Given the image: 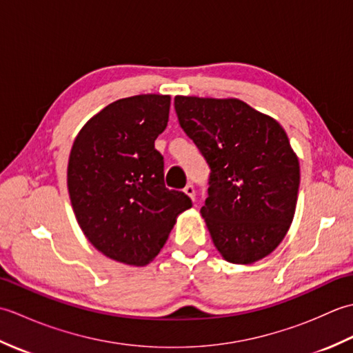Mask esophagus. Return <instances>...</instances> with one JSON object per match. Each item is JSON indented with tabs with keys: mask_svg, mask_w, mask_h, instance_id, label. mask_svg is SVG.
I'll use <instances>...</instances> for the list:
<instances>
[{
	"mask_svg": "<svg viewBox=\"0 0 353 353\" xmlns=\"http://www.w3.org/2000/svg\"><path fill=\"white\" fill-rule=\"evenodd\" d=\"M183 192L186 194V196H190L191 200H196V190H194V186L191 183H188L183 188Z\"/></svg>",
	"mask_w": 353,
	"mask_h": 353,
	"instance_id": "obj_1",
	"label": "esophagus"
}]
</instances>
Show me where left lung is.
I'll use <instances>...</instances> for the list:
<instances>
[{
  "label": "left lung",
  "instance_id": "obj_1",
  "mask_svg": "<svg viewBox=\"0 0 353 353\" xmlns=\"http://www.w3.org/2000/svg\"><path fill=\"white\" fill-rule=\"evenodd\" d=\"M174 109L211 170L200 214L215 247L234 264L267 256L290 229L301 183L287 133L235 99L179 95Z\"/></svg>",
  "mask_w": 353,
  "mask_h": 353
}]
</instances>
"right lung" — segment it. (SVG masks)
Returning <instances> with one entry per match:
<instances>
[{
	"mask_svg": "<svg viewBox=\"0 0 353 353\" xmlns=\"http://www.w3.org/2000/svg\"><path fill=\"white\" fill-rule=\"evenodd\" d=\"M168 114V95L117 100L89 119L71 148L68 191L80 228L95 249L129 265L148 264L192 206L165 186L154 148Z\"/></svg>",
	"mask_w": 353,
	"mask_h": 353,
	"instance_id": "obj_1",
	"label": "right lung"
}]
</instances>
